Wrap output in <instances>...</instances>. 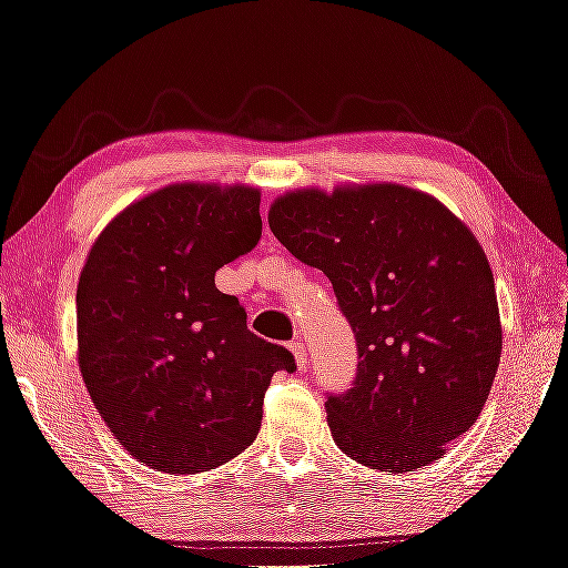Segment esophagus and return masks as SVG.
I'll use <instances>...</instances> for the list:
<instances>
[{"label": "esophagus", "instance_id": "1", "mask_svg": "<svg viewBox=\"0 0 568 568\" xmlns=\"http://www.w3.org/2000/svg\"><path fill=\"white\" fill-rule=\"evenodd\" d=\"M291 352H293L295 362H298V367H306L308 365V349H306V344L301 342V338H295V342H291Z\"/></svg>", "mask_w": 568, "mask_h": 568}]
</instances>
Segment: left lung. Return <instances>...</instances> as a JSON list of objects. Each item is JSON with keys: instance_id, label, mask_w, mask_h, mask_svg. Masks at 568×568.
<instances>
[{"instance_id": "left-lung-1", "label": "left lung", "mask_w": 568, "mask_h": 568, "mask_svg": "<svg viewBox=\"0 0 568 568\" xmlns=\"http://www.w3.org/2000/svg\"><path fill=\"white\" fill-rule=\"evenodd\" d=\"M270 230L318 267L357 338V377L326 397L336 446L379 471H416L479 418L503 352L485 250L428 193L397 183L301 189Z\"/></svg>"}]
</instances>
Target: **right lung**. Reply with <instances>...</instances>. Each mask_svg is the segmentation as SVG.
<instances>
[{
  "label": "right lung",
  "instance_id": "right-lung-1",
  "mask_svg": "<svg viewBox=\"0 0 568 568\" xmlns=\"http://www.w3.org/2000/svg\"><path fill=\"white\" fill-rule=\"evenodd\" d=\"M260 234L257 189L173 183L130 203L89 252L75 291L81 377L150 469L199 474L234 459L257 438L270 379L295 369L214 283Z\"/></svg>",
  "mask_w": 568,
  "mask_h": 568
}]
</instances>
